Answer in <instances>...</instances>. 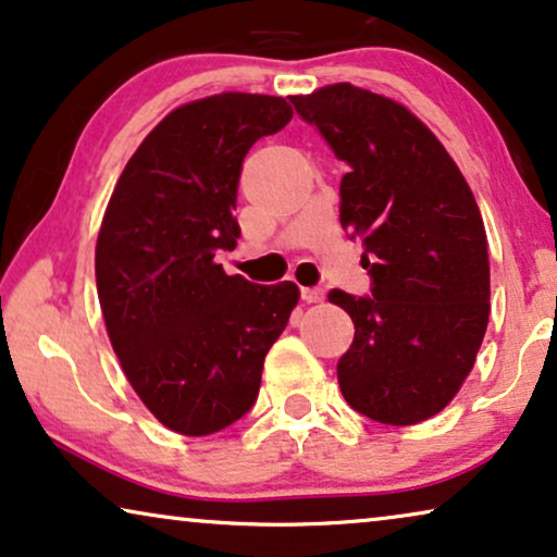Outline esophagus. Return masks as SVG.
<instances>
[{"instance_id":"1","label":"esophagus","mask_w":557,"mask_h":557,"mask_svg":"<svg viewBox=\"0 0 557 557\" xmlns=\"http://www.w3.org/2000/svg\"><path fill=\"white\" fill-rule=\"evenodd\" d=\"M301 299L307 304H319L324 299L322 288H301Z\"/></svg>"}]
</instances>
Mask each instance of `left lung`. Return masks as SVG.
<instances>
[{
  "label": "left lung",
  "instance_id": "left-lung-1",
  "mask_svg": "<svg viewBox=\"0 0 557 557\" xmlns=\"http://www.w3.org/2000/svg\"><path fill=\"white\" fill-rule=\"evenodd\" d=\"M288 101L349 164L339 223L372 276V296L330 292L355 322L339 391L377 423L429 421L461 391L490 322L479 205L444 144L393 98L332 83Z\"/></svg>",
  "mask_w": 557,
  "mask_h": 557
}]
</instances>
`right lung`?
Wrapping results in <instances>:
<instances>
[{"instance_id":"1","label":"right lung","mask_w":557,"mask_h":557,"mask_svg":"<svg viewBox=\"0 0 557 557\" xmlns=\"http://www.w3.org/2000/svg\"><path fill=\"white\" fill-rule=\"evenodd\" d=\"M294 111L284 98L218 94L159 121L113 187L96 240L106 332L134 393L182 436H210L253 408L263 360L299 286L227 276L240 238L243 159Z\"/></svg>"}]
</instances>
